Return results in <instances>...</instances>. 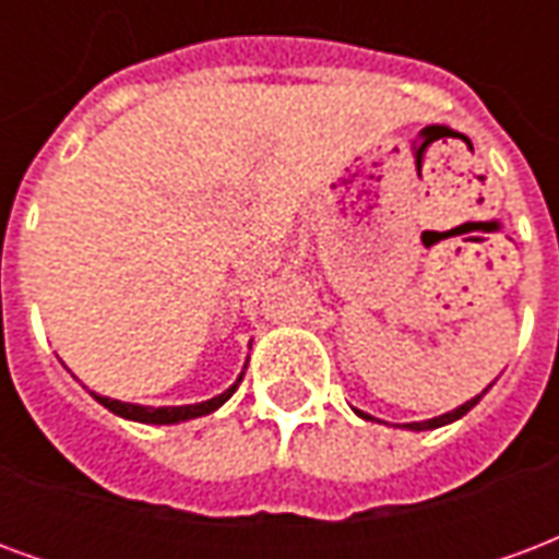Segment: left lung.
<instances>
[{"mask_svg":"<svg viewBox=\"0 0 559 559\" xmlns=\"http://www.w3.org/2000/svg\"><path fill=\"white\" fill-rule=\"evenodd\" d=\"M491 386H493V383H491ZM491 386H488V389H491ZM488 389H485V392H488ZM485 392H481V395H485ZM481 395H476V399H469L467 404H461V407H455V411H452V413H443V416H433V419H428V421H411V425H404V428H411V431H431V428L449 425V421H455V419H461V416H467V413L473 411L476 404H479ZM356 413H359L362 419H374V416H368V413H362V411H356Z\"/></svg>","mask_w":559,"mask_h":559,"instance_id":"left-lung-1","label":"left lung"}]
</instances>
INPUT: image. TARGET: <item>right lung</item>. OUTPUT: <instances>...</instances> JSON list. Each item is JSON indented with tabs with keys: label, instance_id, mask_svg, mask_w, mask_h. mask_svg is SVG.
<instances>
[{
	"label": "right lung",
	"instance_id": "1",
	"mask_svg": "<svg viewBox=\"0 0 559 559\" xmlns=\"http://www.w3.org/2000/svg\"><path fill=\"white\" fill-rule=\"evenodd\" d=\"M245 371L239 374V380L233 383L227 392H221L215 399L209 401H200V404H185V407H143V404H126V401H116V399H107V395H95L98 404H104L107 411L116 413V416H122V419H131V421H146V425H176V421H188V419H197V416H206V413L218 411L224 401L230 399L236 386L242 383Z\"/></svg>",
	"mask_w": 559,
	"mask_h": 559
}]
</instances>
